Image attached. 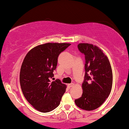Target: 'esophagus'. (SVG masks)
Wrapping results in <instances>:
<instances>
[{"instance_id": "1", "label": "esophagus", "mask_w": 129, "mask_h": 129, "mask_svg": "<svg viewBox=\"0 0 129 129\" xmlns=\"http://www.w3.org/2000/svg\"><path fill=\"white\" fill-rule=\"evenodd\" d=\"M73 85H74V84H73V83H71V84H68V87H72L73 86Z\"/></svg>"}]
</instances>
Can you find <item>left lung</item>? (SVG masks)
<instances>
[{"label":"left lung","instance_id":"8db88e82","mask_svg":"<svg viewBox=\"0 0 129 129\" xmlns=\"http://www.w3.org/2000/svg\"><path fill=\"white\" fill-rule=\"evenodd\" d=\"M79 50L85 55V76L81 97L75 100L80 108L92 111L98 108L108 97L113 85V72L109 61L96 45L81 43Z\"/></svg>","mask_w":129,"mask_h":129}]
</instances>
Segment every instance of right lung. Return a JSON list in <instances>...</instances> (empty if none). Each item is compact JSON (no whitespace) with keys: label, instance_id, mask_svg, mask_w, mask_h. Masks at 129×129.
Masks as SVG:
<instances>
[{"label":"right lung","instance_id":"obj_1","mask_svg":"<svg viewBox=\"0 0 129 129\" xmlns=\"http://www.w3.org/2000/svg\"><path fill=\"white\" fill-rule=\"evenodd\" d=\"M71 45L47 43L37 45L26 54L20 70V82L24 97L39 111L48 113L59 106L66 85L60 80L51 82L58 57Z\"/></svg>","mask_w":129,"mask_h":129}]
</instances>
